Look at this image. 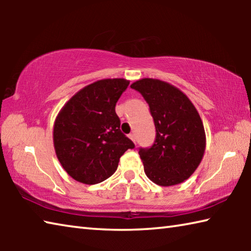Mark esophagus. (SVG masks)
<instances>
[{"instance_id":"esophagus-1","label":"esophagus","mask_w":251,"mask_h":251,"mask_svg":"<svg viewBox=\"0 0 251 251\" xmlns=\"http://www.w3.org/2000/svg\"><path fill=\"white\" fill-rule=\"evenodd\" d=\"M128 137H129V138L131 139V141H133L134 143L136 142V141H135V135H134V134H129V135H128Z\"/></svg>"}]
</instances>
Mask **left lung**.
<instances>
[{"mask_svg": "<svg viewBox=\"0 0 251 251\" xmlns=\"http://www.w3.org/2000/svg\"><path fill=\"white\" fill-rule=\"evenodd\" d=\"M150 105L156 139L138 151L146 176L164 187L193 175L202 159L206 134L196 107L179 88L164 80L142 78L130 85Z\"/></svg>", "mask_w": 251, "mask_h": 251, "instance_id": "8db88e82", "label": "left lung"}]
</instances>
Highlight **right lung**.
<instances>
[{"mask_svg":"<svg viewBox=\"0 0 251 251\" xmlns=\"http://www.w3.org/2000/svg\"><path fill=\"white\" fill-rule=\"evenodd\" d=\"M129 80L105 78L78 91L59 110L53 142L57 159L76 181L94 185L116 172L118 161L134 143L122 133L115 112Z\"/></svg>","mask_w":251,"mask_h":251,"instance_id":"1","label":"right lung"}]
</instances>
